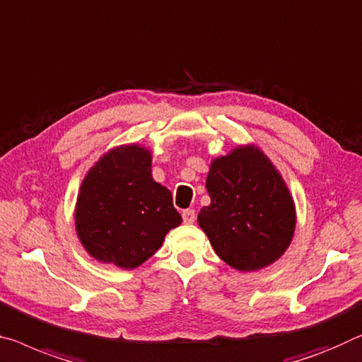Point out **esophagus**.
I'll return each instance as SVG.
<instances>
[{
  "label": "esophagus",
  "instance_id": "34e87169",
  "mask_svg": "<svg viewBox=\"0 0 362 362\" xmlns=\"http://www.w3.org/2000/svg\"><path fill=\"white\" fill-rule=\"evenodd\" d=\"M182 220H185L186 225L194 223V221H196V212H194L192 209L182 210Z\"/></svg>",
  "mask_w": 362,
  "mask_h": 362
}]
</instances>
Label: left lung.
<instances>
[{"instance_id": "1", "label": "left lung", "mask_w": 362, "mask_h": 362, "mask_svg": "<svg viewBox=\"0 0 362 362\" xmlns=\"http://www.w3.org/2000/svg\"><path fill=\"white\" fill-rule=\"evenodd\" d=\"M205 186L212 202L200 209L197 221L221 260L254 272L281 257L293 239L296 212L264 152L243 146L215 158Z\"/></svg>"}]
</instances>
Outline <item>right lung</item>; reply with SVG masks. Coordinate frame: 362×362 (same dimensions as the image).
<instances>
[{
  "label": "right lung",
  "mask_w": 362,
  "mask_h": 362,
  "mask_svg": "<svg viewBox=\"0 0 362 362\" xmlns=\"http://www.w3.org/2000/svg\"><path fill=\"white\" fill-rule=\"evenodd\" d=\"M152 153L141 146L110 150L92 166L76 204V230L93 259L136 269L158 251L182 218L152 177Z\"/></svg>",
  "instance_id": "right-lung-1"
}]
</instances>
